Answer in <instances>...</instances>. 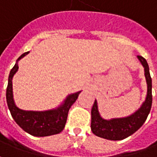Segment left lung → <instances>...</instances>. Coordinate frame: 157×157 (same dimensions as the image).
<instances>
[{
	"label": "left lung",
	"mask_w": 157,
	"mask_h": 157,
	"mask_svg": "<svg viewBox=\"0 0 157 157\" xmlns=\"http://www.w3.org/2000/svg\"><path fill=\"white\" fill-rule=\"evenodd\" d=\"M138 59L144 68V75L147 83V95L145 100L140 109L131 116L122 118H113L110 120L102 118L98 112V103L95 100L91 110V129L98 137L109 140H124L140 129L147 119L152 105V81L147 61L142 56H138Z\"/></svg>",
	"instance_id": "obj_1"
}]
</instances>
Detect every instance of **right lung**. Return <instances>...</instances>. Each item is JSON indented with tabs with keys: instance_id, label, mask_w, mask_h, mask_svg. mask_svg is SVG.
Returning a JSON list of instances; mask_svg holds the SVG:
<instances>
[{
	"instance_id": "obj_1",
	"label": "right lung",
	"mask_w": 157,
	"mask_h": 157,
	"mask_svg": "<svg viewBox=\"0 0 157 157\" xmlns=\"http://www.w3.org/2000/svg\"><path fill=\"white\" fill-rule=\"evenodd\" d=\"M28 53L29 52L23 53L17 59L15 65L10 71L6 95L8 109L16 123L30 135L45 137L59 133L64 128L69 109L77 99L81 91L68 95L63 104L56 109L45 111H33L19 109L14 103L12 80L18 70L17 62Z\"/></svg>"
}]
</instances>
